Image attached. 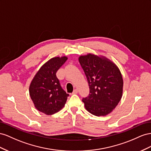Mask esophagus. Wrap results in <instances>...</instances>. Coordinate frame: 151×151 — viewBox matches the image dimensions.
I'll return each mask as SVG.
<instances>
[{
	"label": "esophagus",
	"instance_id": "obj_1",
	"mask_svg": "<svg viewBox=\"0 0 151 151\" xmlns=\"http://www.w3.org/2000/svg\"><path fill=\"white\" fill-rule=\"evenodd\" d=\"M78 93V90H77V89H75L74 90H73V92L72 94H76V93Z\"/></svg>",
	"mask_w": 151,
	"mask_h": 151
}]
</instances>
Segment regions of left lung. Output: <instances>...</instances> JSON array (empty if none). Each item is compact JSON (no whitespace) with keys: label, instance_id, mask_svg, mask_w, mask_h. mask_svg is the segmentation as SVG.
I'll return each instance as SVG.
<instances>
[{"label":"left lung","instance_id":"obj_1","mask_svg":"<svg viewBox=\"0 0 151 151\" xmlns=\"http://www.w3.org/2000/svg\"><path fill=\"white\" fill-rule=\"evenodd\" d=\"M78 61L90 88L82 99L86 109L97 116L108 114L122 97L123 81L119 69L107 59L91 54L81 55Z\"/></svg>","mask_w":151,"mask_h":151}]
</instances>
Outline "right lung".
<instances>
[{"mask_svg": "<svg viewBox=\"0 0 151 151\" xmlns=\"http://www.w3.org/2000/svg\"><path fill=\"white\" fill-rule=\"evenodd\" d=\"M68 58H53L43 65L29 86V96L35 107L47 115L61 110L66 104L69 94L61 87L56 73Z\"/></svg>", "mask_w": 151, "mask_h": 151, "instance_id": "obj_1", "label": "right lung"}]
</instances>
